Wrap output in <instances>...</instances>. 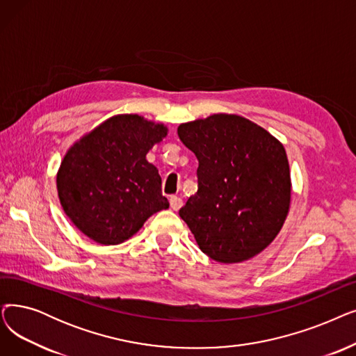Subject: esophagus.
I'll use <instances>...</instances> for the list:
<instances>
[{"label":"esophagus","instance_id":"34e87169","mask_svg":"<svg viewBox=\"0 0 356 356\" xmlns=\"http://www.w3.org/2000/svg\"><path fill=\"white\" fill-rule=\"evenodd\" d=\"M183 207V200L179 196H170V208L173 211H179Z\"/></svg>","mask_w":356,"mask_h":356}]
</instances>
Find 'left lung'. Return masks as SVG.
<instances>
[{
  "instance_id": "obj_1",
  "label": "left lung",
  "mask_w": 356,
  "mask_h": 356,
  "mask_svg": "<svg viewBox=\"0 0 356 356\" xmlns=\"http://www.w3.org/2000/svg\"><path fill=\"white\" fill-rule=\"evenodd\" d=\"M177 134L199 161L197 192L179 211L199 249L221 264L264 252L291 205L282 143L257 123L228 113L181 123Z\"/></svg>"
}]
</instances>
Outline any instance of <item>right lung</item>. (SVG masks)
<instances>
[{"label":"right lung","mask_w":356,"mask_h":356,"mask_svg":"<svg viewBox=\"0 0 356 356\" xmlns=\"http://www.w3.org/2000/svg\"><path fill=\"white\" fill-rule=\"evenodd\" d=\"M167 127L140 115H116L74 143L56 175L59 202L71 222L96 243L131 238L152 213L168 208L148 151Z\"/></svg>","instance_id":"1"}]
</instances>
